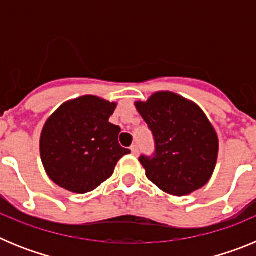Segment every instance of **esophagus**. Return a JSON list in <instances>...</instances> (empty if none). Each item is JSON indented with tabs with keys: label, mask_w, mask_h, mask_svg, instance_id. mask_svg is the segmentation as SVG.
<instances>
[{
	"label": "esophagus",
	"mask_w": 256,
	"mask_h": 256,
	"mask_svg": "<svg viewBox=\"0 0 256 256\" xmlns=\"http://www.w3.org/2000/svg\"><path fill=\"white\" fill-rule=\"evenodd\" d=\"M130 151H132L133 155H137V154H138V146H137V144H132Z\"/></svg>",
	"instance_id": "1"
}]
</instances>
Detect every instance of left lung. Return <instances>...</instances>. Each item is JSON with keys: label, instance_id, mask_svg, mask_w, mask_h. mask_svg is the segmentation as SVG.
Masks as SVG:
<instances>
[{"label": "left lung", "instance_id": "left-lung-1", "mask_svg": "<svg viewBox=\"0 0 256 256\" xmlns=\"http://www.w3.org/2000/svg\"><path fill=\"white\" fill-rule=\"evenodd\" d=\"M134 105L156 144L154 158H140L146 177L173 196L204 187L216 169L219 140L200 106L169 91L155 92Z\"/></svg>", "mask_w": 256, "mask_h": 256}]
</instances>
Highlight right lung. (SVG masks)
<instances>
[{
    "instance_id": "1",
    "label": "right lung",
    "mask_w": 256,
    "mask_h": 256,
    "mask_svg": "<svg viewBox=\"0 0 256 256\" xmlns=\"http://www.w3.org/2000/svg\"><path fill=\"white\" fill-rule=\"evenodd\" d=\"M116 108L94 94L64 102L40 133L42 164L52 182L74 194L94 191L130 154L118 142L120 128L108 122Z\"/></svg>"
}]
</instances>
